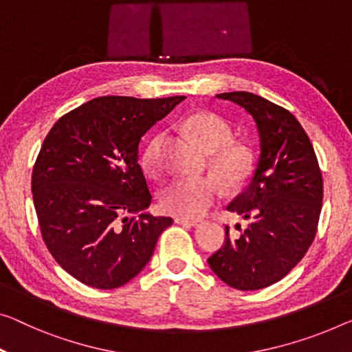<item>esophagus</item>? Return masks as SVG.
<instances>
[{"mask_svg": "<svg viewBox=\"0 0 352 352\" xmlns=\"http://www.w3.org/2000/svg\"><path fill=\"white\" fill-rule=\"evenodd\" d=\"M177 224H183V226H191V228H199L202 224L201 219H188V218H175Z\"/></svg>", "mask_w": 352, "mask_h": 352, "instance_id": "esophagus-1", "label": "esophagus"}]
</instances>
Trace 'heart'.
<instances>
[{
    "label": "heart",
    "instance_id": "heart-1",
    "mask_svg": "<svg viewBox=\"0 0 352 352\" xmlns=\"http://www.w3.org/2000/svg\"><path fill=\"white\" fill-rule=\"evenodd\" d=\"M185 128L202 150L212 153L214 169L230 185L242 182L251 166L248 150L239 144H230V126L218 115L197 112L185 120ZM162 134H155L140 156L145 175L158 178L162 174L160 160ZM221 194V183L213 177L174 178L160 191V204L164 212L180 218H197L207 212Z\"/></svg>",
    "mask_w": 352,
    "mask_h": 352
}]
</instances>
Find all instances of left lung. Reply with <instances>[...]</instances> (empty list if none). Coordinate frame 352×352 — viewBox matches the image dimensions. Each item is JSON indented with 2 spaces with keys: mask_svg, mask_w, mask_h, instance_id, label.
<instances>
[{
  "mask_svg": "<svg viewBox=\"0 0 352 352\" xmlns=\"http://www.w3.org/2000/svg\"><path fill=\"white\" fill-rule=\"evenodd\" d=\"M253 117L259 160L246 190L228 206L250 219L208 258L214 275L239 291H256L280 281L313 243L322 207V175L305 129L276 104L248 91L217 94ZM239 228V224L235 229Z\"/></svg>",
  "mask_w": 352,
  "mask_h": 352,
  "instance_id": "8db88e82",
  "label": "left lung"
}]
</instances>
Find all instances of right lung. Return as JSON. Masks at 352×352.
<instances>
[{"label":"right lung","mask_w":352,"mask_h":352,"mask_svg":"<svg viewBox=\"0 0 352 352\" xmlns=\"http://www.w3.org/2000/svg\"><path fill=\"white\" fill-rule=\"evenodd\" d=\"M183 99L96 98L47 134L31 178L34 208L50 254L83 285H126L148 264L172 224L169 217L146 212L151 194L139 144Z\"/></svg>","instance_id":"1"}]
</instances>
